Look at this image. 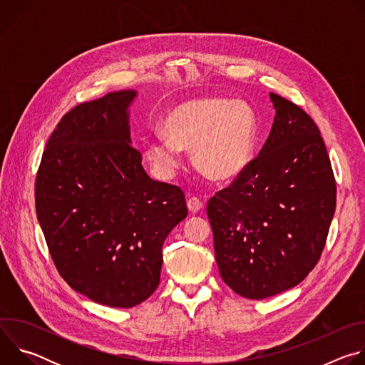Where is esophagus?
Returning a JSON list of instances; mask_svg holds the SVG:
<instances>
[{
	"instance_id": "obj_1",
	"label": "esophagus",
	"mask_w": 365,
	"mask_h": 365,
	"mask_svg": "<svg viewBox=\"0 0 365 365\" xmlns=\"http://www.w3.org/2000/svg\"><path fill=\"white\" fill-rule=\"evenodd\" d=\"M187 207H189V211L192 212V214H196V212H199L202 207H203V202L199 199V197H189L187 199Z\"/></svg>"
}]
</instances>
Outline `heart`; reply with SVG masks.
<instances>
[{
	"instance_id": "obj_1",
	"label": "heart",
	"mask_w": 365,
	"mask_h": 365,
	"mask_svg": "<svg viewBox=\"0 0 365 365\" xmlns=\"http://www.w3.org/2000/svg\"><path fill=\"white\" fill-rule=\"evenodd\" d=\"M165 137L143 143L153 169L170 178L180 162V150L192 148L195 166L210 179L228 180L251 162L257 115L242 99L199 98L179 103L162 123Z\"/></svg>"
}]
</instances>
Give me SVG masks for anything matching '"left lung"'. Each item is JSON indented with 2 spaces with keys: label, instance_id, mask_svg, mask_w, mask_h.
I'll list each match as a JSON object with an SVG mask.
<instances>
[{
  "label": "left lung",
  "instance_id": "1",
  "mask_svg": "<svg viewBox=\"0 0 365 365\" xmlns=\"http://www.w3.org/2000/svg\"><path fill=\"white\" fill-rule=\"evenodd\" d=\"M273 127L258 155L207 202L222 280L266 299L299 284L319 262L335 214L336 185L318 125L270 93Z\"/></svg>",
  "mask_w": 365,
  "mask_h": 365
}]
</instances>
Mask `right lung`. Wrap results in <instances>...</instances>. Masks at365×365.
Instances as JSON below:
<instances>
[{"label": "right lung", "instance_id": "obj_1", "mask_svg": "<svg viewBox=\"0 0 365 365\" xmlns=\"http://www.w3.org/2000/svg\"><path fill=\"white\" fill-rule=\"evenodd\" d=\"M133 89L79 103L51 133L36 212L51 259L78 293L133 307L160 283L162 247L187 217L180 187L150 179L131 145Z\"/></svg>", "mask_w": 365, "mask_h": 365}]
</instances>
